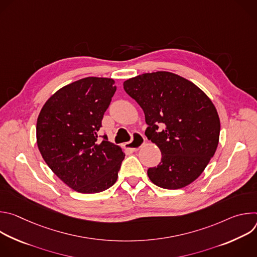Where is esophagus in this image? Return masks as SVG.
I'll return each mask as SVG.
<instances>
[{
    "instance_id": "esophagus-1",
    "label": "esophagus",
    "mask_w": 257,
    "mask_h": 257,
    "mask_svg": "<svg viewBox=\"0 0 257 257\" xmlns=\"http://www.w3.org/2000/svg\"><path fill=\"white\" fill-rule=\"evenodd\" d=\"M144 141H145L144 137L140 133L135 132V133H133L132 141L124 143V148L130 152H136L144 144Z\"/></svg>"
}]
</instances>
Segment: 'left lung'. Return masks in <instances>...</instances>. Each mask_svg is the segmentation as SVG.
<instances>
[{"instance_id":"obj_1","label":"left lung","mask_w":257,"mask_h":257,"mask_svg":"<svg viewBox=\"0 0 257 257\" xmlns=\"http://www.w3.org/2000/svg\"><path fill=\"white\" fill-rule=\"evenodd\" d=\"M124 89L143 109L149 125L145 135L162 153L158 167L148 170L151 181L173 190L189 185L218 144L221 123L209 97L191 81L166 71L130 78Z\"/></svg>"}]
</instances>
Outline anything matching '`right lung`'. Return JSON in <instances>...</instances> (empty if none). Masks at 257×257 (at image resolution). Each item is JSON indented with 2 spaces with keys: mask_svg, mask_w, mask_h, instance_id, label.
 Wrapping results in <instances>:
<instances>
[{
  "mask_svg": "<svg viewBox=\"0 0 257 257\" xmlns=\"http://www.w3.org/2000/svg\"><path fill=\"white\" fill-rule=\"evenodd\" d=\"M116 89L111 78L86 77L59 89L39 115V150L50 169L77 192H101L118 179L125 155L105 134L98 139Z\"/></svg>",
  "mask_w": 257,
  "mask_h": 257,
  "instance_id": "add662e5",
  "label": "right lung"
}]
</instances>
